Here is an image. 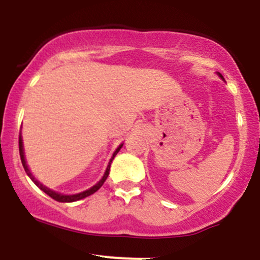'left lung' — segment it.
<instances>
[{
	"label": "left lung",
	"instance_id": "obj_1",
	"mask_svg": "<svg viewBox=\"0 0 260 260\" xmlns=\"http://www.w3.org/2000/svg\"><path fill=\"white\" fill-rule=\"evenodd\" d=\"M220 77H221V78H222V76H221V74H220Z\"/></svg>",
	"mask_w": 260,
	"mask_h": 260
}]
</instances>
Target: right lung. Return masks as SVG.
<instances>
[{
    "label": "right lung",
    "mask_w": 260,
    "mask_h": 260,
    "mask_svg": "<svg viewBox=\"0 0 260 260\" xmlns=\"http://www.w3.org/2000/svg\"><path fill=\"white\" fill-rule=\"evenodd\" d=\"M122 145H123V144H121L120 147H118L117 149H116V151H115V153H113V155H112L111 160H110V162H109V166H107V169H106V171H105V175L103 176V178H101V180H100L99 182H98V183L95 184V186H92V187L90 188V189H88V190H84V192H82V193H78V194H72V196H63V194H59V193H56V192H53V190L49 189V188H47V187L43 186V184H41L40 182L37 181V180H35L34 177H32L31 174H30V171H29L28 166H26V162H25V159H24V151H23L22 136H20V133H19V155H20V160H22L23 168H24L25 172H26V175H28L29 177L31 178V181L34 182V183L37 184V186H38L39 188H40L41 190H44V192L46 193L47 196H49V197H51V198H52V199H55V201H57V202H62V203H71V202H76V201H79V199H83V198H85V197H89V196H91L92 193H95V192H96V190L99 189V188H100L101 186H103V184H104V182L106 181L107 176H109V174H110V166H111V162H112L113 157H115L116 155H117L118 151H120V149L122 148Z\"/></svg>",
    "instance_id": "1"
}]
</instances>
